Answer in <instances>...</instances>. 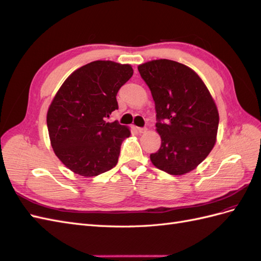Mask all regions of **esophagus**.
<instances>
[{"label": "esophagus", "instance_id": "34e87169", "mask_svg": "<svg viewBox=\"0 0 261 261\" xmlns=\"http://www.w3.org/2000/svg\"><path fill=\"white\" fill-rule=\"evenodd\" d=\"M137 130H138V132H139V133H145V132L147 131V129H146V128H141V126H138Z\"/></svg>", "mask_w": 261, "mask_h": 261}]
</instances>
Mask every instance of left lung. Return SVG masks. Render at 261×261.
<instances>
[{
    "label": "left lung",
    "mask_w": 261,
    "mask_h": 261,
    "mask_svg": "<svg viewBox=\"0 0 261 261\" xmlns=\"http://www.w3.org/2000/svg\"><path fill=\"white\" fill-rule=\"evenodd\" d=\"M152 93L162 143L153 165L170 175L195 169L215 144L219 113L198 74L179 62L161 59L138 66Z\"/></svg>",
    "instance_id": "8db88e82"
}]
</instances>
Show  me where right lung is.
<instances>
[{
	"mask_svg": "<svg viewBox=\"0 0 261 261\" xmlns=\"http://www.w3.org/2000/svg\"><path fill=\"white\" fill-rule=\"evenodd\" d=\"M132 75L129 64L94 61L74 71L58 91L47 125L52 148L72 172L93 177L117 165L130 130L107 119L118 109V91Z\"/></svg>",
	"mask_w": 261,
	"mask_h": 261,
	"instance_id": "add662e5",
	"label": "right lung"
}]
</instances>
